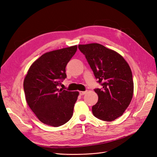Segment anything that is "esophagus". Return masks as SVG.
I'll list each match as a JSON object with an SVG mask.
<instances>
[{
    "mask_svg": "<svg viewBox=\"0 0 157 157\" xmlns=\"http://www.w3.org/2000/svg\"><path fill=\"white\" fill-rule=\"evenodd\" d=\"M86 92H87V91H80L79 94L81 96H82V95H84V94H86Z\"/></svg>",
    "mask_w": 157,
    "mask_h": 157,
    "instance_id": "1",
    "label": "esophagus"
}]
</instances>
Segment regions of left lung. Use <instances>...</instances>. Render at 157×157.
I'll list each match as a JSON object with an SVG mask.
<instances>
[{
  "label": "left lung",
  "mask_w": 157,
  "mask_h": 157,
  "mask_svg": "<svg viewBox=\"0 0 157 157\" xmlns=\"http://www.w3.org/2000/svg\"><path fill=\"white\" fill-rule=\"evenodd\" d=\"M102 88L94 90L98 102L92 106L94 116L110 122L121 116L134 94L132 71L124 57L99 43L79 45Z\"/></svg>",
  "instance_id": "8db88e82"
}]
</instances>
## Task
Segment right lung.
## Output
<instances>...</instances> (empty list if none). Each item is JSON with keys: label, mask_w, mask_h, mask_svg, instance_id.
<instances>
[{"label": "right lung", "mask_w": 157, "mask_h": 157, "mask_svg": "<svg viewBox=\"0 0 157 157\" xmlns=\"http://www.w3.org/2000/svg\"><path fill=\"white\" fill-rule=\"evenodd\" d=\"M77 49L74 45L44 53L32 63L25 75L23 87L27 103L45 124L58 127L72 117L79 92L58 86L67 77L65 67Z\"/></svg>", "instance_id": "1"}]
</instances>
